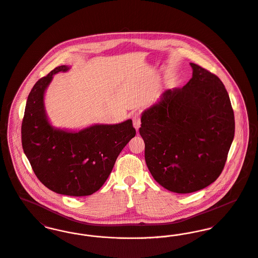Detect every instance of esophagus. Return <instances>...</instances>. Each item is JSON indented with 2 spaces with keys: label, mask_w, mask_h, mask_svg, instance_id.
Returning a JSON list of instances; mask_svg holds the SVG:
<instances>
[{
  "label": "esophagus",
  "mask_w": 258,
  "mask_h": 258,
  "mask_svg": "<svg viewBox=\"0 0 258 258\" xmlns=\"http://www.w3.org/2000/svg\"><path fill=\"white\" fill-rule=\"evenodd\" d=\"M133 122H134V126L135 128L137 130V132H139V127H140V116H139V113H136L134 116H133Z\"/></svg>",
  "instance_id": "34e87169"
}]
</instances>
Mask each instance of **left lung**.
I'll return each instance as SVG.
<instances>
[{"instance_id":"1","label":"left lung","mask_w":258,"mask_h":258,"mask_svg":"<svg viewBox=\"0 0 258 258\" xmlns=\"http://www.w3.org/2000/svg\"><path fill=\"white\" fill-rule=\"evenodd\" d=\"M190 67L192 78L144 110L139 128L152 177L177 194L214 182L235 136L234 111L223 82L199 64Z\"/></svg>"}]
</instances>
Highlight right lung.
I'll use <instances>...</instances> for the list:
<instances>
[{
    "label": "right lung",
    "mask_w": 258,
    "mask_h": 258,
    "mask_svg": "<svg viewBox=\"0 0 258 258\" xmlns=\"http://www.w3.org/2000/svg\"><path fill=\"white\" fill-rule=\"evenodd\" d=\"M59 66L40 79L26 101L21 142L36 177L63 196L85 197L97 191L111 174L120 151L136 136L133 120L93 124L79 132L54 127L47 117L44 94Z\"/></svg>",
    "instance_id": "add662e5"
}]
</instances>
